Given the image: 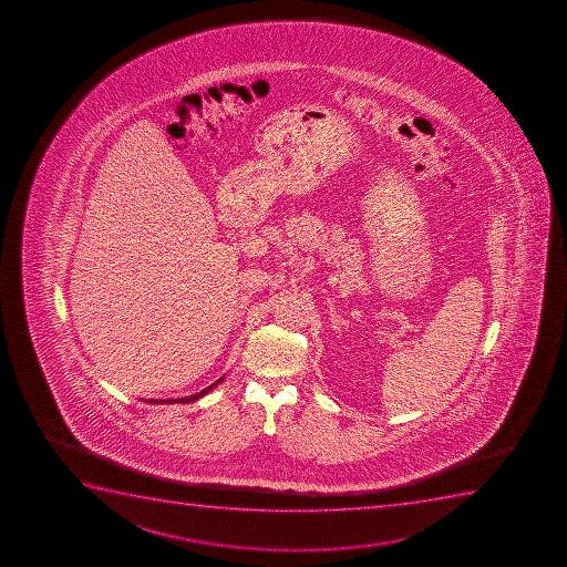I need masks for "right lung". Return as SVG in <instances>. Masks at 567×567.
<instances>
[{
	"label": "right lung",
	"mask_w": 567,
	"mask_h": 567,
	"mask_svg": "<svg viewBox=\"0 0 567 567\" xmlns=\"http://www.w3.org/2000/svg\"><path fill=\"white\" fill-rule=\"evenodd\" d=\"M221 381H224V377H221V379H218V381L213 382V384H210V386L205 388V390H202V392L196 393V395H190V398L168 399V401H164V399H161V401H158V399H157V401H155V399H152V401H150V403H155V404H158V403H163V404H166V403H169V404L192 403V401H197V399L203 398V395H205V393L210 392V390H213V388L216 386V384H219V382H221Z\"/></svg>",
	"instance_id": "1"
}]
</instances>
